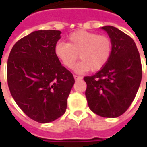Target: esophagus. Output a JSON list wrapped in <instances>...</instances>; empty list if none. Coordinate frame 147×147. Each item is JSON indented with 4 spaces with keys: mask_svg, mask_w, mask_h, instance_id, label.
I'll return each instance as SVG.
<instances>
[{
    "mask_svg": "<svg viewBox=\"0 0 147 147\" xmlns=\"http://www.w3.org/2000/svg\"><path fill=\"white\" fill-rule=\"evenodd\" d=\"M74 78H75V80H82L83 79V77L82 76H74Z\"/></svg>",
    "mask_w": 147,
    "mask_h": 147,
    "instance_id": "esophagus-1",
    "label": "esophagus"
}]
</instances>
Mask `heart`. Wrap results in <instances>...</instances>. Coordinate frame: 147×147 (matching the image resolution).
I'll return each mask as SVG.
<instances>
[{"instance_id": "heart-1", "label": "heart", "mask_w": 147, "mask_h": 147, "mask_svg": "<svg viewBox=\"0 0 147 147\" xmlns=\"http://www.w3.org/2000/svg\"><path fill=\"white\" fill-rule=\"evenodd\" d=\"M68 43L57 42L55 55L67 68H73L80 56L82 61L77 65L78 72L98 71L107 64L112 55L113 44L106 35L95 32L77 30L67 36Z\"/></svg>"}]
</instances>
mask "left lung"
Returning a JSON list of instances; mask_svg holds the SVG:
<instances>
[{
    "label": "left lung",
    "instance_id": "left-lung-1",
    "mask_svg": "<svg viewBox=\"0 0 147 147\" xmlns=\"http://www.w3.org/2000/svg\"><path fill=\"white\" fill-rule=\"evenodd\" d=\"M113 44L109 61L91 76L84 77L90 110L102 117H120L136 95L142 80V64L134 40L113 26H105Z\"/></svg>",
    "mask_w": 147,
    "mask_h": 147
}]
</instances>
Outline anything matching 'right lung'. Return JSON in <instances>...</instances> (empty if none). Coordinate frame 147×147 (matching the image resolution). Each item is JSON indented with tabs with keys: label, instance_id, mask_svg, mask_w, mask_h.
I'll return each mask as SVG.
<instances>
[{
	"label": "right lung",
	"instance_id": "obj_1",
	"mask_svg": "<svg viewBox=\"0 0 147 147\" xmlns=\"http://www.w3.org/2000/svg\"><path fill=\"white\" fill-rule=\"evenodd\" d=\"M61 31L36 30L11 49L7 65L8 85L24 113L38 123L61 117L74 83L73 75L62 66L54 47Z\"/></svg>",
	"mask_w": 147,
	"mask_h": 147
}]
</instances>
